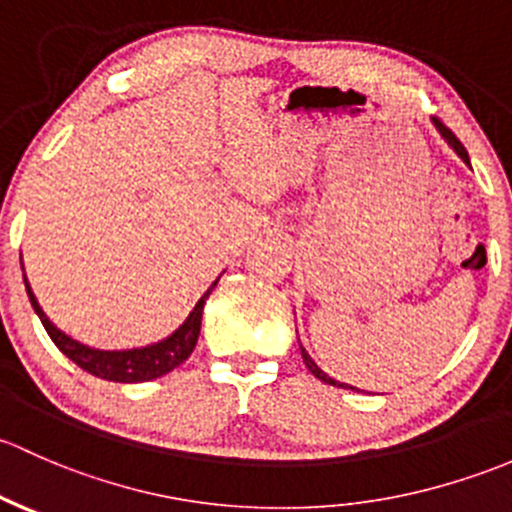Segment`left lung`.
I'll use <instances>...</instances> for the list:
<instances>
[{"label":"left lung","instance_id":"8db88e82","mask_svg":"<svg viewBox=\"0 0 512 512\" xmlns=\"http://www.w3.org/2000/svg\"><path fill=\"white\" fill-rule=\"evenodd\" d=\"M434 125H436V130H439V133H441V138H444L446 142H449V147H451V150L456 152V155L461 157V160L466 162V165H471V160H468V152H466V147L461 145V140H458L456 135H453L451 130L446 128L444 123H441V120H434ZM300 355H303V362H305V367H308V370L313 372L315 377L320 379V382H325V384H333V387H342V389H355V387H350V384H342V382H337V379L330 377V374H325L323 370H320V367L315 365V360H313V357H310L308 352H305V347H303V345H300Z\"/></svg>","mask_w":512,"mask_h":512}]
</instances>
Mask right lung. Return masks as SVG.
Masks as SVG:
<instances>
[{"instance_id": "1", "label": "right lung", "mask_w": 512, "mask_h": 512, "mask_svg": "<svg viewBox=\"0 0 512 512\" xmlns=\"http://www.w3.org/2000/svg\"><path fill=\"white\" fill-rule=\"evenodd\" d=\"M24 268V263H21ZM219 283H212L207 288V293L197 300V305L192 308V313L187 315L182 325L175 330L172 335H167L165 340L160 342H152V345L145 347H133V350H98V347H88L83 342L73 340L71 335H66L63 330L56 328L46 313L41 310L39 300H36L34 291L29 286V278L24 273V286H26V295L31 300V308L34 313L39 315L41 325L46 328L54 345L59 347L63 355L68 357L71 362H76L81 370L91 372L93 377L100 379H108V382H125V384H133V382H150V379L162 377V374L172 372L175 367L182 365L189 355H192L194 345H197V337H199V328H202V310L204 303H207L209 293L214 291V286Z\"/></svg>"}]
</instances>
